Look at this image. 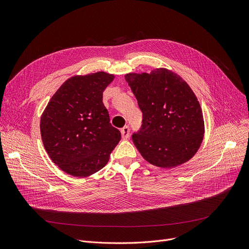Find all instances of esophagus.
<instances>
[{
    "mask_svg": "<svg viewBox=\"0 0 249 249\" xmlns=\"http://www.w3.org/2000/svg\"><path fill=\"white\" fill-rule=\"evenodd\" d=\"M121 135H122V138L123 139H127L129 138V135H130V128L128 126H125L121 129Z\"/></svg>",
    "mask_w": 249,
    "mask_h": 249,
    "instance_id": "34e87169",
    "label": "esophagus"
}]
</instances>
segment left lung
Segmentation results:
<instances>
[{
  "instance_id": "obj_1",
  "label": "left lung",
  "mask_w": 249,
  "mask_h": 249,
  "mask_svg": "<svg viewBox=\"0 0 249 249\" xmlns=\"http://www.w3.org/2000/svg\"><path fill=\"white\" fill-rule=\"evenodd\" d=\"M125 80L143 113L134 145L149 163L173 168L197 153L205 124L200 103L190 86L171 70L129 72Z\"/></svg>"
}]
</instances>
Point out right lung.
I'll return each mask as SVG.
<instances>
[{
    "mask_svg": "<svg viewBox=\"0 0 249 249\" xmlns=\"http://www.w3.org/2000/svg\"><path fill=\"white\" fill-rule=\"evenodd\" d=\"M115 78L98 71L73 75L51 97L40 119V133L50 160L76 178L99 172L121 139L110 123L103 91Z\"/></svg>",
    "mask_w": 249,
    "mask_h": 249,
    "instance_id": "right-lung-1",
    "label": "right lung"
}]
</instances>
